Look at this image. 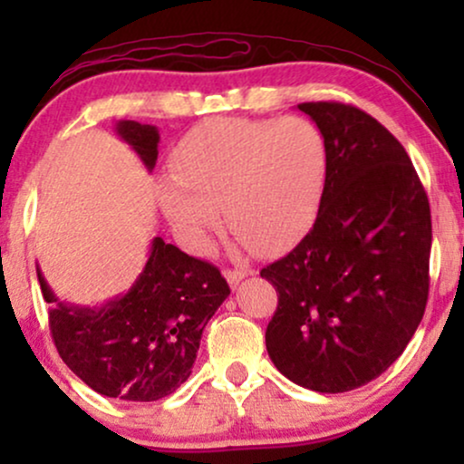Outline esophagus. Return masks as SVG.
Returning <instances> with one entry per match:
<instances>
[{"label":"esophagus","instance_id":"34e87169","mask_svg":"<svg viewBox=\"0 0 464 464\" xmlns=\"http://www.w3.org/2000/svg\"><path fill=\"white\" fill-rule=\"evenodd\" d=\"M244 276H248L246 270H225V279L228 281V285L231 287H237Z\"/></svg>","mask_w":464,"mask_h":464}]
</instances>
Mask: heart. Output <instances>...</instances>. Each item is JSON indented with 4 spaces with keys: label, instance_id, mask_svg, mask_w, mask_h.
<instances>
[{
    "label": "heart",
    "instance_id": "obj_1",
    "mask_svg": "<svg viewBox=\"0 0 464 464\" xmlns=\"http://www.w3.org/2000/svg\"><path fill=\"white\" fill-rule=\"evenodd\" d=\"M157 183L165 220L185 248L202 253L225 222L259 253L290 246L310 228L327 183L329 150L307 117H214L191 129Z\"/></svg>",
    "mask_w": 464,
    "mask_h": 464
}]
</instances>
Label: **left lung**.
Masks as SVG:
<instances>
[{
  "instance_id": "obj_1",
  "label": "left lung",
  "mask_w": 464,
  "mask_h": 464,
  "mask_svg": "<svg viewBox=\"0 0 464 464\" xmlns=\"http://www.w3.org/2000/svg\"><path fill=\"white\" fill-rule=\"evenodd\" d=\"M299 111L329 150L312 231L262 275L279 292L266 349L316 392L369 384L403 353L428 303L432 218L408 152L375 117L340 102Z\"/></svg>"
}]
</instances>
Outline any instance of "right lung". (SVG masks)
<instances>
[{
  "label": "right lung",
  "mask_w": 464,
  "mask_h": 464,
  "mask_svg": "<svg viewBox=\"0 0 464 464\" xmlns=\"http://www.w3.org/2000/svg\"><path fill=\"white\" fill-rule=\"evenodd\" d=\"M113 130L152 172L157 126L120 120ZM36 275L52 305L58 355L89 388L121 401H157L188 382L202 329L231 295L216 266L161 237L150 242L148 262L130 290L100 305L61 301L39 268Z\"/></svg>",
  "instance_id": "add662e5"
}]
</instances>
